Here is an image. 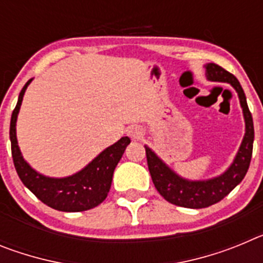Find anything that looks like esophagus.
<instances>
[{
  "mask_svg": "<svg viewBox=\"0 0 263 263\" xmlns=\"http://www.w3.org/2000/svg\"><path fill=\"white\" fill-rule=\"evenodd\" d=\"M127 133H129L130 138H133V139H139L141 137H142V132H141V129H139V127H137V126L130 127Z\"/></svg>",
  "mask_w": 263,
  "mask_h": 263,
  "instance_id": "obj_1",
  "label": "esophagus"
}]
</instances>
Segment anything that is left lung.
<instances>
[{"instance_id": "obj_1", "label": "left lung", "mask_w": 263, "mask_h": 263, "mask_svg": "<svg viewBox=\"0 0 263 263\" xmlns=\"http://www.w3.org/2000/svg\"><path fill=\"white\" fill-rule=\"evenodd\" d=\"M206 68V76L212 81H225L229 83L237 90L240 103L245 117L246 133L238 154L232 163V166L225 171L222 175L217 176L211 180L204 182H188L176 175L174 171L168 168L166 164L154 154V153L145 146L146 158H147V166L153 183H154L157 191L166 199L168 203L175 204L184 208H206L222 200L229 192L241 183L245 178L250 166L253 153V141H254V126H253V117L248 108L246 97L240 81L236 76L232 75L222 67L217 66L215 63H210Z\"/></svg>"}]
</instances>
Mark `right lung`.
I'll return each instance as SVG.
<instances>
[{
	"label": "right lung",
	"instance_id": "1",
	"mask_svg": "<svg viewBox=\"0 0 263 263\" xmlns=\"http://www.w3.org/2000/svg\"><path fill=\"white\" fill-rule=\"evenodd\" d=\"M30 79L20 92L18 103L11 113L10 142L14 167L22 183L42 203L62 212H81L95 208L105 200L110 190L113 173L130 143L129 137H122L115 145L105 148L85 168L75 175L63 179L43 176L31 168L22 158L15 136V122L22 103L23 93Z\"/></svg>",
	"mask_w": 263,
	"mask_h": 263
}]
</instances>
